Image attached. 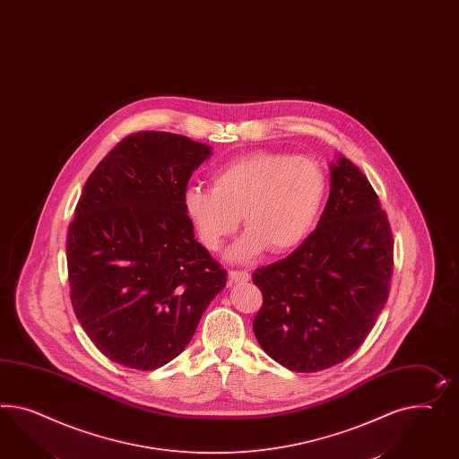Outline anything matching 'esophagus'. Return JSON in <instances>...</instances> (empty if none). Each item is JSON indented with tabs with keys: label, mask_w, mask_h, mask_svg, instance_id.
Wrapping results in <instances>:
<instances>
[{
	"label": "esophagus",
	"mask_w": 459,
	"mask_h": 459,
	"mask_svg": "<svg viewBox=\"0 0 459 459\" xmlns=\"http://www.w3.org/2000/svg\"><path fill=\"white\" fill-rule=\"evenodd\" d=\"M230 282H247L250 275L246 271H229Z\"/></svg>",
	"instance_id": "1"
}]
</instances>
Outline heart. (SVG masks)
<instances>
[{"label":"heart","mask_w":459,"mask_h":459,"mask_svg":"<svg viewBox=\"0 0 459 459\" xmlns=\"http://www.w3.org/2000/svg\"><path fill=\"white\" fill-rule=\"evenodd\" d=\"M325 194L327 175L316 159L259 150L223 163L211 188L190 186L184 205L209 250L236 232L242 215L247 232L230 257L247 262L265 248L275 255L296 250L314 230Z\"/></svg>","instance_id":"1"}]
</instances>
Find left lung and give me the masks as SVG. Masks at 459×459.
I'll return each instance as SVG.
<instances>
[{
	"label": "left lung",
	"instance_id": "left-lung-1",
	"mask_svg": "<svg viewBox=\"0 0 459 459\" xmlns=\"http://www.w3.org/2000/svg\"><path fill=\"white\" fill-rule=\"evenodd\" d=\"M393 252L377 194L352 161L339 157L316 230L290 255L252 273L264 298L252 324L262 349L296 372L346 360L385 307Z\"/></svg>",
	"mask_w": 459,
	"mask_h": 459
}]
</instances>
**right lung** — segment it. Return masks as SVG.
Listing matches in <instances>:
<instances>
[{
  "mask_svg": "<svg viewBox=\"0 0 459 459\" xmlns=\"http://www.w3.org/2000/svg\"><path fill=\"white\" fill-rule=\"evenodd\" d=\"M211 147L125 136L88 177L66 236L74 316L108 359L153 371L177 358L227 273L194 238L186 184Z\"/></svg>",
  "mask_w": 459,
  "mask_h": 459,
  "instance_id": "obj_1",
  "label": "right lung"
}]
</instances>
